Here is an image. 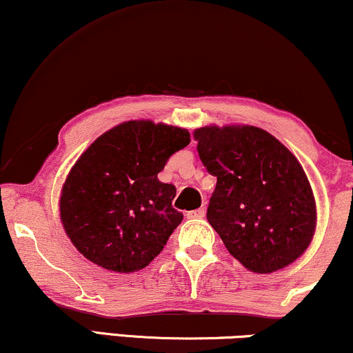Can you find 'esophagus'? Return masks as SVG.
<instances>
[{"instance_id": "1", "label": "esophagus", "mask_w": 353, "mask_h": 353, "mask_svg": "<svg viewBox=\"0 0 353 353\" xmlns=\"http://www.w3.org/2000/svg\"><path fill=\"white\" fill-rule=\"evenodd\" d=\"M205 215V210L204 209H197V210H191L188 212L186 216L188 219H202V216Z\"/></svg>"}]
</instances>
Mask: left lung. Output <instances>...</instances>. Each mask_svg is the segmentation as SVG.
Wrapping results in <instances>:
<instances>
[{
  "mask_svg": "<svg viewBox=\"0 0 353 353\" xmlns=\"http://www.w3.org/2000/svg\"><path fill=\"white\" fill-rule=\"evenodd\" d=\"M197 152L216 176L207 220L254 273L278 272L305 252L316 226L310 181L296 156L250 125L197 128Z\"/></svg>",
  "mask_w": 353,
  "mask_h": 353,
  "instance_id": "left-lung-1",
  "label": "left lung"
}]
</instances>
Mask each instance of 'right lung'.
<instances>
[{"instance_id": "add662e5", "label": "right lung", "mask_w": 353, "mask_h": 353, "mask_svg": "<svg viewBox=\"0 0 353 353\" xmlns=\"http://www.w3.org/2000/svg\"><path fill=\"white\" fill-rule=\"evenodd\" d=\"M190 132L130 120L101 134L79 157L61 191V221L72 244L109 272L133 273L161 254L183 214L176 188L159 181Z\"/></svg>"}]
</instances>
